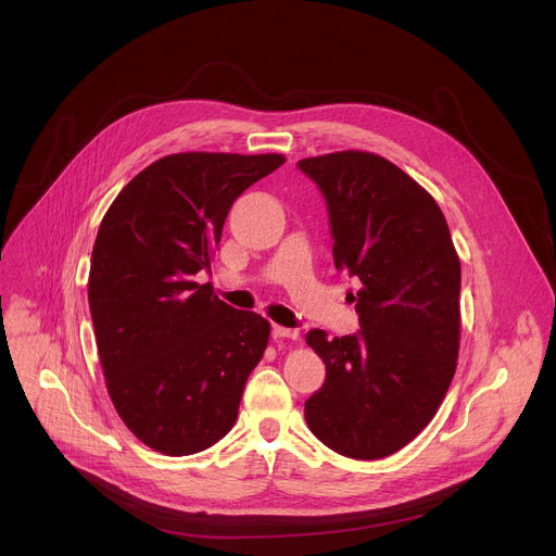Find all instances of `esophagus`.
Masks as SVG:
<instances>
[{
    "label": "esophagus",
    "mask_w": 556,
    "mask_h": 556,
    "mask_svg": "<svg viewBox=\"0 0 556 556\" xmlns=\"http://www.w3.org/2000/svg\"><path fill=\"white\" fill-rule=\"evenodd\" d=\"M273 339H275V341H281V339H292V341H296V339H299V332L292 330V328L273 326Z\"/></svg>",
    "instance_id": "obj_1"
}]
</instances>
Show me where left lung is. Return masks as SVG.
<instances>
[{
  "mask_svg": "<svg viewBox=\"0 0 556 556\" xmlns=\"http://www.w3.org/2000/svg\"><path fill=\"white\" fill-rule=\"evenodd\" d=\"M326 195L334 266L358 277L361 332L309 330L326 382L305 403L309 431L354 459L407 446L438 414L459 354V257L433 195L371 151L303 157Z\"/></svg>",
  "mask_w": 556,
  "mask_h": 556,
  "instance_id": "8db88e82",
  "label": "left lung"
}]
</instances>
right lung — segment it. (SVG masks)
Instances as JSON below:
<instances>
[{
  "mask_svg": "<svg viewBox=\"0 0 556 556\" xmlns=\"http://www.w3.org/2000/svg\"><path fill=\"white\" fill-rule=\"evenodd\" d=\"M283 163L281 153L165 155L99 226L88 299L105 387L125 427L157 453H200L237 420L270 324L195 275L211 268L232 202Z\"/></svg>",
  "mask_w": 556,
  "mask_h": 556,
  "instance_id": "right-lung-1",
  "label": "right lung"
}]
</instances>
